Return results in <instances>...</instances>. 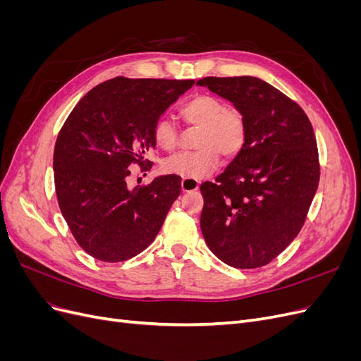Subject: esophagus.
<instances>
[{"label":"esophagus","instance_id":"obj_1","mask_svg":"<svg viewBox=\"0 0 361 361\" xmlns=\"http://www.w3.org/2000/svg\"><path fill=\"white\" fill-rule=\"evenodd\" d=\"M180 185H182V191H183V192H188V191H195V190H197L200 182H199L197 179L183 178L182 182H180Z\"/></svg>","mask_w":361,"mask_h":361}]
</instances>
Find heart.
<instances>
[{
	"label": "heart",
	"mask_w": 361,
	"mask_h": 361,
	"mask_svg": "<svg viewBox=\"0 0 361 361\" xmlns=\"http://www.w3.org/2000/svg\"><path fill=\"white\" fill-rule=\"evenodd\" d=\"M180 116L188 125L200 126L195 138V147L199 149L167 158L162 164L166 173L202 179L216 170L220 155L233 159L245 147L248 118L239 106L226 105L220 97L199 93L180 106ZM154 140L164 150L178 146V128L171 118L162 116L157 120Z\"/></svg>",
	"instance_id": "1"
}]
</instances>
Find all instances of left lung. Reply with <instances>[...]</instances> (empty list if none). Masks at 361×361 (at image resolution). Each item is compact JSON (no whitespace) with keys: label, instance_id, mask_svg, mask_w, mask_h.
I'll use <instances>...</instances> for the list:
<instances>
[{"label":"left lung","instance_id":"obj_1","mask_svg":"<svg viewBox=\"0 0 361 361\" xmlns=\"http://www.w3.org/2000/svg\"><path fill=\"white\" fill-rule=\"evenodd\" d=\"M245 111L248 138L215 182H203L200 227L212 253L233 268L276 259L301 231L319 183V155L302 108L256 76L197 81Z\"/></svg>","mask_w":361,"mask_h":361}]
</instances>
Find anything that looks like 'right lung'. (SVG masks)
<instances>
[{
  "instance_id": "add662e5",
  "label": "right lung",
  "mask_w": 361,
  "mask_h": 361,
  "mask_svg": "<svg viewBox=\"0 0 361 361\" xmlns=\"http://www.w3.org/2000/svg\"><path fill=\"white\" fill-rule=\"evenodd\" d=\"M192 80L116 76L87 93L60 129L54 182L60 211L78 245L102 262H123L154 243L180 178L167 174L129 190L133 164L152 167L154 126Z\"/></svg>"
}]
</instances>
